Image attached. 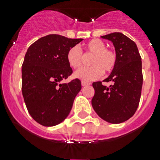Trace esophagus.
Segmentation results:
<instances>
[{"mask_svg":"<svg viewBox=\"0 0 160 160\" xmlns=\"http://www.w3.org/2000/svg\"><path fill=\"white\" fill-rule=\"evenodd\" d=\"M81 84H82V86L85 87V86H88V85H89V84H90V83L86 82V81H83V80H82V82H81Z\"/></svg>","mask_w":160,"mask_h":160,"instance_id":"obj_1","label":"esophagus"}]
</instances>
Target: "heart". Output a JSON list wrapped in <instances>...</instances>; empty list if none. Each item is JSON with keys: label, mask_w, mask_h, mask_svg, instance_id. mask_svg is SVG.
Here are the masks:
<instances>
[{"label": "heart", "mask_w": 160, "mask_h": 160, "mask_svg": "<svg viewBox=\"0 0 160 160\" xmlns=\"http://www.w3.org/2000/svg\"><path fill=\"white\" fill-rule=\"evenodd\" d=\"M84 49L85 53L92 54L88 62L91 66L76 71L74 77L88 82L98 79L102 72L110 73L113 71L117 62V54L113 49H107L104 41L100 39H92L84 45ZM67 61L71 68H80L83 61V54L79 47L75 45L68 49Z\"/></svg>", "instance_id": "obj_1"}]
</instances>
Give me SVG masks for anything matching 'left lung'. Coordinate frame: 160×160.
I'll return each instance as SVG.
<instances>
[{
    "mask_svg": "<svg viewBox=\"0 0 160 160\" xmlns=\"http://www.w3.org/2000/svg\"><path fill=\"white\" fill-rule=\"evenodd\" d=\"M102 38L113 43L117 62L111 75L103 80L111 83L109 87L101 81L92 83V108L106 121L123 123L132 117L139 105L143 82L142 58L135 42L120 32Z\"/></svg>",
    "mask_w": 160,
    "mask_h": 160,
    "instance_id": "1",
    "label": "left lung"
}]
</instances>
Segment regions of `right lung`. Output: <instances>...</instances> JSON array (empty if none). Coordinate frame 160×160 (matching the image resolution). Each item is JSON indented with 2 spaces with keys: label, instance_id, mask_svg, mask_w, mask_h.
Returning <instances> with one entry per match:
<instances>
[{
  "label": "right lung",
  "instance_id": "1",
  "mask_svg": "<svg viewBox=\"0 0 160 160\" xmlns=\"http://www.w3.org/2000/svg\"><path fill=\"white\" fill-rule=\"evenodd\" d=\"M82 41L51 34L37 40L27 51L22 66V96L31 116L41 125H57L72 110L81 82L78 79L68 84L60 81L72 74L67 61L68 49Z\"/></svg>",
  "mask_w": 160,
  "mask_h": 160
}]
</instances>
